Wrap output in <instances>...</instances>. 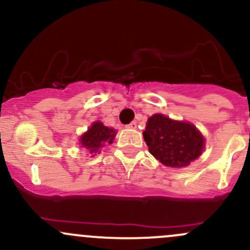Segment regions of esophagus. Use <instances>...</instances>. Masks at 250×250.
Masks as SVG:
<instances>
[{
	"label": "esophagus",
	"mask_w": 250,
	"mask_h": 250,
	"mask_svg": "<svg viewBox=\"0 0 250 250\" xmlns=\"http://www.w3.org/2000/svg\"><path fill=\"white\" fill-rule=\"evenodd\" d=\"M126 127H127V128H131V130H135V128L137 127V123H136V122H131L130 124L126 125Z\"/></svg>",
	"instance_id": "1"
}]
</instances>
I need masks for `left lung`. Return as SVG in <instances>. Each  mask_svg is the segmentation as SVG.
I'll use <instances>...</instances> for the list:
<instances>
[{"label": "left lung", "mask_w": 250, "mask_h": 250, "mask_svg": "<svg viewBox=\"0 0 250 250\" xmlns=\"http://www.w3.org/2000/svg\"><path fill=\"white\" fill-rule=\"evenodd\" d=\"M143 136L150 154L171 168L187 167L200 156L205 146V139L194 125L163 114L147 119Z\"/></svg>", "instance_id": "obj_1"}]
</instances>
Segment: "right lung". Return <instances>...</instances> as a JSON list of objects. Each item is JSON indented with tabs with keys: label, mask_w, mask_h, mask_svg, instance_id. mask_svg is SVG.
Instances as JSON below:
<instances>
[{
	"label": "right lung",
	"mask_w": 250,
	"mask_h": 250,
	"mask_svg": "<svg viewBox=\"0 0 250 250\" xmlns=\"http://www.w3.org/2000/svg\"><path fill=\"white\" fill-rule=\"evenodd\" d=\"M115 130L104 126L101 122L93 123V125L88 128L80 138V144L87 149L90 154L100 152V149L104 144H111L115 137Z\"/></svg>",
	"instance_id": "right-lung-1"
}]
</instances>
